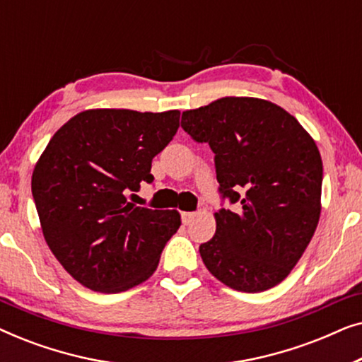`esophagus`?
Listing matches in <instances>:
<instances>
[{
  "mask_svg": "<svg viewBox=\"0 0 362 362\" xmlns=\"http://www.w3.org/2000/svg\"><path fill=\"white\" fill-rule=\"evenodd\" d=\"M194 212H181V221H182V224L185 226H187L189 224V222L194 219Z\"/></svg>",
  "mask_w": 362,
  "mask_h": 362,
  "instance_id": "34e87169",
  "label": "esophagus"
}]
</instances>
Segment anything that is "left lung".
I'll list each match as a JSON object with an SVG mask.
<instances>
[{"mask_svg": "<svg viewBox=\"0 0 362 362\" xmlns=\"http://www.w3.org/2000/svg\"><path fill=\"white\" fill-rule=\"evenodd\" d=\"M181 127L209 143L222 199L216 234L199 247L207 270L237 291L259 293L285 280L313 237L323 163L298 120L269 100L224 97L182 112Z\"/></svg>", "mask_w": 362, "mask_h": 362, "instance_id": "8db88e82", "label": "left lung"}]
</instances>
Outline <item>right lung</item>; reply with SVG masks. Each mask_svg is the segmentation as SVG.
I'll use <instances>...</instances> for the list:
<instances>
[{
  "instance_id": "add662e5",
  "label": "right lung",
  "mask_w": 362,
  "mask_h": 362,
  "mask_svg": "<svg viewBox=\"0 0 362 362\" xmlns=\"http://www.w3.org/2000/svg\"><path fill=\"white\" fill-rule=\"evenodd\" d=\"M177 128L180 110L95 108L47 143L33 171V197L49 249L78 284L120 293L156 270L181 216L135 206L128 194L155 180L153 158Z\"/></svg>"
}]
</instances>
